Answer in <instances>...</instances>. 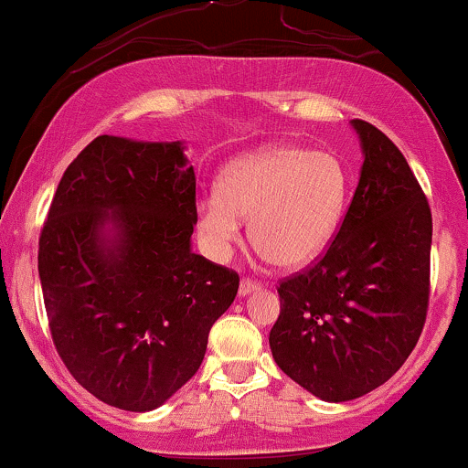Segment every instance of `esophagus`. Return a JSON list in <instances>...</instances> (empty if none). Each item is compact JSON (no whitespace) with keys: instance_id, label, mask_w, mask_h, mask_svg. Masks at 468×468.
Here are the masks:
<instances>
[{"instance_id":"esophagus-1","label":"esophagus","mask_w":468,"mask_h":468,"mask_svg":"<svg viewBox=\"0 0 468 468\" xmlns=\"http://www.w3.org/2000/svg\"><path fill=\"white\" fill-rule=\"evenodd\" d=\"M261 283L260 282H252V279H241L239 283V294L241 297H246V294L255 292V290H260Z\"/></svg>"}]
</instances>
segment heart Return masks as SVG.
Returning a JSON list of instances; mask_svg holds the SVG:
<instances>
[{
	"mask_svg": "<svg viewBox=\"0 0 468 468\" xmlns=\"http://www.w3.org/2000/svg\"><path fill=\"white\" fill-rule=\"evenodd\" d=\"M350 171L332 152L272 144L222 171L218 191L197 207V230L213 255H227L249 218L252 246L279 268L310 264L346 216Z\"/></svg>",
	"mask_w": 468,
	"mask_h": 468,
	"instance_id": "b5f03b06",
	"label": "heart"
}]
</instances>
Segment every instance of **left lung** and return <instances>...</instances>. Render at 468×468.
<instances>
[{"instance_id": "8db88e82", "label": "left lung", "mask_w": 468, "mask_h": 468, "mask_svg": "<svg viewBox=\"0 0 468 468\" xmlns=\"http://www.w3.org/2000/svg\"><path fill=\"white\" fill-rule=\"evenodd\" d=\"M358 186L314 266L279 283L271 352L316 399L346 402L389 380L427 319L431 208L400 149L365 121Z\"/></svg>"}]
</instances>
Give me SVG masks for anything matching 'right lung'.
<instances>
[{
	"instance_id": "obj_1",
	"label": "right lung",
	"mask_w": 468,
	"mask_h": 468,
	"mask_svg": "<svg viewBox=\"0 0 468 468\" xmlns=\"http://www.w3.org/2000/svg\"><path fill=\"white\" fill-rule=\"evenodd\" d=\"M196 174L185 144L99 136L58 182L39 238L52 341L80 388L152 411L200 369L239 288L191 250Z\"/></svg>"
}]
</instances>
